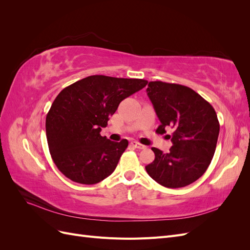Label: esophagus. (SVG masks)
Returning a JSON list of instances; mask_svg holds the SVG:
<instances>
[{
	"label": "esophagus",
	"instance_id": "1",
	"mask_svg": "<svg viewBox=\"0 0 250 250\" xmlns=\"http://www.w3.org/2000/svg\"><path fill=\"white\" fill-rule=\"evenodd\" d=\"M130 145H131V146H133L134 148H137V149H140V150H143V149H146V146H144V145H142V144H140V143H138V142H131V143H130Z\"/></svg>",
	"mask_w": 250,
	"mask_h": 250
}]
</instances>
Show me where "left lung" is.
<instances>
[{
  "instance_id": "1",
  "label": "left lung",
  "mask_w": 250,
  "mask_h": 250,
  "mask_svg": "<svg viewBox=\"0 0 250 250\" xmlns=\"http://www.w3.org/2000/svg\"><path fill=\"white\" fill-rule=\"evenodd\" d=\"M147 95L161 121L156 132L171 127L173 146L164 153L152 148L154 161L146 171L156 183L183 188L200 178L216 150L220 125L214 107L192 88L163 81H150Z\"/></svg>"
}]
</instances>
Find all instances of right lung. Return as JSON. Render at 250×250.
Instances as JSON below:
<instances>
[{
	"label": "right lung",
	"mask_w": 250,
	"mask_h": 250,
	"mask_svg": "<svg viewBox=\"0 0 250 250\" xmlns=\"http://www.w3.org/2000/svg\"><path fill=\"white\" fill-rule=\"evenodd\" d=\"M144 79L94 75L66 86L46 118L52 160L65 177L95 185L115 171L128 141L111 142L100 134L125 98L147 85Z\"/></svg>",
	"instance_id": "obj_1"
}]
</instances>
